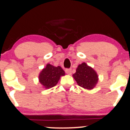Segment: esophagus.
I'll return each instance as SVG.
<instances>
[{
    "mask_svg": "<svg viewBox=\"0 0 130 130\" xmlns=\"http://www.w3.org/2000/svg\"><path fill=\"white\" fill-rule=\"evenodd\" d=\"M65 72L67 74H72V69H66Z\"/></svg>",
    "mask_w": 130,
    "mask_h": 130,
    "instance_id": "esophagus-1",
    "label": "esophagus"
}]
</instances>
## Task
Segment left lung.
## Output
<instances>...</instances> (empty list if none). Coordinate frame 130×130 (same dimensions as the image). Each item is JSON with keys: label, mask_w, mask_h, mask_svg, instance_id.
<instances>
[{"label": "left lung", "mask_w": 130, "mask_h": 130, "mask_svg": "<svg viewBox=\"0 0 130 130\" xmlns=\"http://www.w3.org/2000/svg\"><path fill=\"white\" fill-rule=\"evenodd\" d=\"M73 76L79 86L89 90L95 86L98 80V76L95 71L85 63L78 66Z\"/></svg>", "instance_id": "obj_1"}]
</instances>
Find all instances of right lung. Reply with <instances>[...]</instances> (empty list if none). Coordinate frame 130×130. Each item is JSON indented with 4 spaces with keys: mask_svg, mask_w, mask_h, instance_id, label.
I'll return each mask as SVG.
<instances>
[{
    "mask_svg": "<svg viewBox=\"0 0 130 130\" xmlns=\"http://www.w3.org/2000/svg\"><path fill=\"white\" fill-rule=\"evenodd\" d=\"M65 72L60 66L54 67L48 64L39 75V80L41 85L48 89L57 84L60 76H64Z\"/></svg>",
    "mask_w": 130,
    "mask_h": 130,
    "instance_id": "right-lung-1",
    "label": "right lung"
}]
</instances>
